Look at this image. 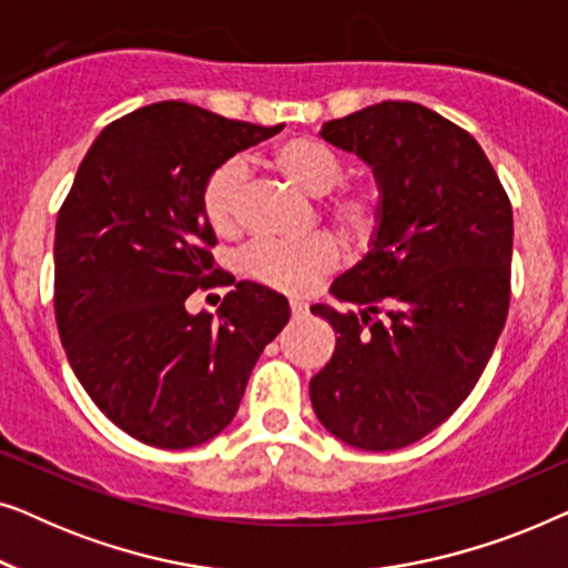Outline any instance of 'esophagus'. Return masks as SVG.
<instances>
[{
    "label": "esophagus",
    "mask_w": 568,
    "mask_h": 568,
    "mask_svg": "<svg viewBox=\"0 0 568 568\" xmlns=\"http://www.w3.org/2000/svg\"><path fill=\"white\" fill-rule=\"evenodd\" d=\"M290 310H292L294 317H302L307 313V305L302 300H290Z\"/></svg>",
    "instance_id": "1"
}]
</instances>
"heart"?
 Returning <instances> with one entry per match:
<instances>
[{
    "instance_id": "obj_1",
    "label": "heart",
    "mask_w": 568,
    "mask_h": 568,
    "mask_svg": "<svg viewBox=\"0 0 568 568\" xmlns=\"http://www.w3.org/2000/svg\"><path fill=\"white\" fill-rule=\"evenodd\" d=\"M268 165L305 196L317 199V214L348 245H369L383 227L385 193L377 183H344L346 162L328 144L310 136H290L271 146ZM245 175L237 162H222L206 175L201 212L216 235L227 237L243 220ZM338 247L328 235H310L297 243L255 240L240 253V274L268 290L300 294L336 266Z\"/></svg>"
}]
</instances>
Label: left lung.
Listing matches in <instances>:
<instances>
[{"mask_svg": "<svg viewBox=\"0 0 568 568\" xmlns=\"http://www.w3.org/2000/svg\"><path fill=\"white\" fill-rule=\"evenodd\" d=\"M321 136L375 168L385 220L331 286L362 313L310 307L338 333L310 400L346 445L400 449L447 422L491 359L511 297V201L476 139L418 103L362 108Z\"/></svg>", "mask_w": 568, "mask_h": 568, "instance_id": "left-lung-1", "label": "left lung"}]
</instances>
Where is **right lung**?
I'll list each match as a JSON object with an SVG mask.
<instances>
[{
    "label": "right lung",
    "mask_w": 568,
    "mask_h": 568,
    "mask_svg": "<svg viewBox=\"0 0 568 568\" xmlns=\"http://www.w3.org/2000/svg\"><path fill=\"white\" fill-rule=\"evenodd\" d=\"M284 126L165 100L108 123L57 216L53 313L92 403L144 445L185 449L237 414L247 377L290 321L282 294L214 263L201 212L206 175ZM232 285L216 316L196 288Z\"/></svg>",
    "instance_id": "right-lung-1"
}]
</instances>
